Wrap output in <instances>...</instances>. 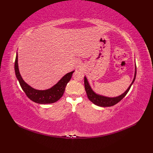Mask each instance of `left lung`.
<instances>
[{"mask_svg": "<svg viewBox=\"0 0 153 153\" xmlns=\"http://www.w3.org/2000/svg\"><path fill=\"white\" fill-rule=\"evenodd\" d=\"M135 76H136V65H135V71L134 78V80H133V82H131V85H129L128 89H127L123 94H122L121 95H120L118 97H107L102 96L95 93L91 89V87L88 81H87L86 77L85 76L84 77V84H85V89L87 93V97H88V99L91 100V101L97 106H102V107H106V106H112L115 105L116 104L119 102L120 100H121L123 97L127 95V93H128L129 90L130 89L132 84L134 83V81L135 79Z\"/></svg>", "mask_w": 153, "mask_h": 153, "instance_id": "8db88e82", "label": "left lung"}]
</instances>
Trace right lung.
<instances>
[{
	"label": "right lung",
	"instance_id": "1",
	"mask_svg": "<svg viewBox=\"0 0 153 153\" xmlns=\"http://www.w3.org/2000/svg\"><path fill=\"white\" fill-rule=\"evenodd\" d=\"M14 69L16 76L25 95L32 101L39 104H51L59 100L62 97L67 83L70 82L72 74L74 72V71H72L66 74L62 77L59 82L50 89L46 90H37L32 88L22 79L18 68V53L16 54Z\"/></svg>",
	"mask_w": 153,
	"mask_h": 153
}]
</instances>
